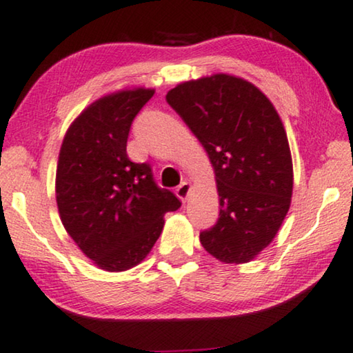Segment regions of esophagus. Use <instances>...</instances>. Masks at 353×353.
Returning <instances> with one entry per match:
<instances>
[{
    "label": "esophagus",
    "instance_id": "obj_1",
    "mask_svg": "<svg viewBox=\"0 0 353 353\" xmlns=\"http://www.w3.org/2000/svg\"><path fill=\"white\" fill-rule=\"evenodd\" d=\"M192 193V183L190 182H182L181 185L176 188V195L181 198V200L185 203Z\"/></svg>",
    "mask_w": 353,
    "mask_h": 353
}]
</instances>
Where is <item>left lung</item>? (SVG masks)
Masks as SVG:
<instances>
[{"instance_id":"1","label":"left lung","mask_w":353,"mask_h":353,"mask_svg":"<svg viewBox=\"0 0 353 353\" xmlns=\"http://www.w3.org/2000/svg\"><path fill=\"white\" fill-rule=\"evenodd\" d=\"M166 101L201 142L214 170L219 219L200 233L224 264L256 259L290 211L292 158L270 99L245 78L216 73L179 83Z\"/></svg>"}]
</instances>
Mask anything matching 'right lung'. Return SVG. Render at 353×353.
Returning <instances> with one entry per match:
<instances>
[{"instance_id": "add662e5", "label": "right lung", "mask_w": 353, "mask_h": 353, "mask_svg": "<svg viewBox=\"0 0 353 353\" xmlns=\"http://www.w3.org/2000/svg\"><path fill=\"white\" fill-rule=\"evenodd\" d=\"M153 88L108 92L68 126L59 152L56 201L72 240L97 269L125 272L148 256L181 200L157 187L147 163L128 158L131 123Z\"/></svg>"}]
</instances>
